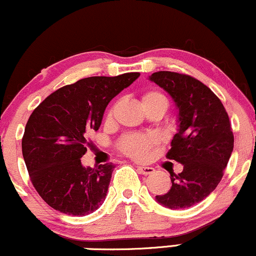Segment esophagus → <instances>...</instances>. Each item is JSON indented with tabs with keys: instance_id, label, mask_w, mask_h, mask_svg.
<instances>
[{
	"instance_id": "obj_1",
	"label": "esophagus",
	"mask_w": 256,
	"mask_h": 256,
	"mask_svg": "<svg viewBox=\"0 0 256 256\" xmlns=\"http://www.w3.org/2000/svg\"><path fill=\"white\" fill-rule=\"evenodd\" d=\"M138 171L141 174V175H151V174L154 172V169L151 166H145V165H139L138 166Z\"/></svg>"
}]
</instances>
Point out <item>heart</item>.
Returning <instances> with one entry per match:
<instances>
[{
    "label": "heart",
    "mask_w": 256,
    "mask_h": 256,
    "mask_svg": "<svg viewBox=\"0 0 256 256\" xmlns=\"http://www.w3.org/2000/svg\"><path fill=\"white\" fill-rule=\"evenodd\" d=\"M141 102H142L144 108L164 106L168 109V105H169V100H168L166 96L163 94L162 92L156 91V90L144 93ZM154 138L144 136V135L139 134H132L126 136L121 141V150L126 154L130 156V157L140 158L145 154L147 150L151 146V144L154 142Z\"/></svg>",
    "instance_id": "1"
}]
</instances>
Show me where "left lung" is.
I'll return each mask as SVG.
<instances>
[{
	"mask_svg": "<svg viewBox=\"0 0 256 256\" xmlns=\"http://www.w3.org/2000/svg\"><path fill=\"white\" fill-rule=\"evenodd\" d=\"M148 79L166 91L177 109V132L166 158L183 165L170 174L171 188L156 200L171 210L196 205L220 182L234 150L226 110L217 96L199 80L174 72H157Z\"/></svg>",
	"mask_w": 256,
	"mask_h": 256,
	"instance_id": "1",
	"label": "left lung"
}]
</instances>
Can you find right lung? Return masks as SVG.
<instances>
[{
	"label": "right lung",
	"mask_w": 256,
	"mask_h": 256,
	"mask_svg": "<svg viewBox=\"0 0 256 256\" xmlns=\"http://www.w3.org/2000/svg\"><path fill=\"white\" fill-rule=\"evenodd\" d=\"M139 76L85 78L51 93L30 116L21 142L24 160L33 187L54 210L87 216L103 205L115 165L91 169L80 158L111 99Z\"/></svg>",
	"instance_id": "add662e5"
}]
</instances>
